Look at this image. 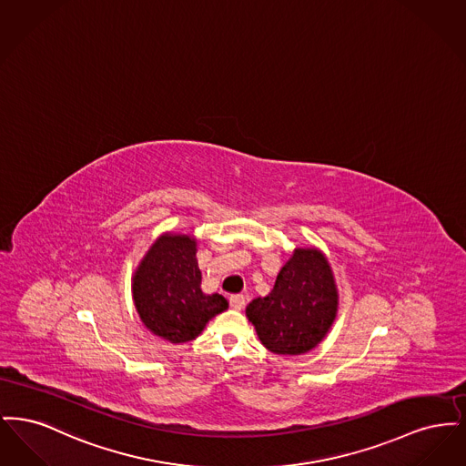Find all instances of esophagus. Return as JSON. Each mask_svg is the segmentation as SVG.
Wrapping results in <instances>:
<instances>
[{"label":"esophagus","mask_w":466,"mask_h":466,"mask_svg":"<svg viewBox=\"0 0 466 466\" xmlns=\"http://www.w3.org/2000/svg\"><path fill=\"white\" fill-rule=\"evenodd\" d=\"M228 300H230V308L236 310L243 309L244 304H246V299L243 295H232Z\"/></svg>","instance_id":"esophagus-1"}]
</instances>
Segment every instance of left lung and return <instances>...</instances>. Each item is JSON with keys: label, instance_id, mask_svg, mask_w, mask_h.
<instances>
[{"label": "left lung", "instance_id": "1", "mask_svg": "<svg viewBox=\"0 0 466 466\" xmlns=\"http://www.w3.org/2000/svg\"><path fill=\"white\" fill-rule=\"evenodd\" d=\"M337 309L339 291L330 262L321 249L309 246L293 249L274 289L253 299L246 316L270 353L299 356L327 337Z\"/></svg>", "mask_w": 466, "mask_h": 466}]
</instances>
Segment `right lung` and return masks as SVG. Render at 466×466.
Segmentation results:
<instances>
[{
    "instance_id": "add662e5",
    "label": "right lung",
    "mask_w": 466,
    "mask_h": 466,
    "mask_svg": "<svg viewBox=\"0 0 466 466\" xmlns=\"http://www.w3.org/2000/svg\"><path fill=\"white\" fill-rule=\"evenodd\" d=\"M198 239L164 232L148 248L133 274V300L143 325L173 344L190 342L206 323L228 308L220 293L200 289Z\"/></svg>"
}]
</instances>
